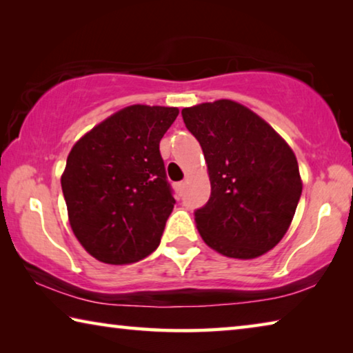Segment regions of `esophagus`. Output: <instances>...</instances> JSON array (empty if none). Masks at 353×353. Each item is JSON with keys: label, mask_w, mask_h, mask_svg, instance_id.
<instances>
[{"label": "esophagus", "mask_w": 353, "mask_h": 353, "mask_svg": "<svg viewBox=\"0 0 353 353\" xmlns=\"http://www.w3.org/2000/svg\"><path fill=\"white\" fill-rule=\"evenodd\" d=\"M183 187H185V183H183V182H179V183H176V190L179 191V193H182V191H183Z\"/></svg>", "instance_id": "obj_1"}]
</instances>
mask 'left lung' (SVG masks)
<instances>
[{
    "label": "left lung",
    "instance_id": "left-lung-1",
    "mask_svg": "<svg viewBox=\"0 0 353 353\" xmlns=\"http://www.w3.org/2000/svg\"><path fill=\"white\" fill-rule=\"evenodd\" d=\"M204 152L212 194L194 212L208 246L255 259L282 240L302 194L292 149L265 119L230 99L182 109Z\"/></svg>",
    "mask_w": 353,
    "mask_h": 353
}]
</instances>
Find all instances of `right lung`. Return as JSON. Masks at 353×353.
<instances>
[{"label":"right lung","instance_id":"right-lung-1","mask_svg":"<svg viewBox=\"0 0 353 353\" xmlns=\"http://www.w3.org/2000/svg\"><path fill=\"white\" fill-rule=\"evenodd\" d=\"M177 107L129 105L76 143L62 174L71 229L85 250L126 265L157 249L176 199L159 143Z\"/></svg>","mask_w":353,"mask_h":353}]
</instances>
